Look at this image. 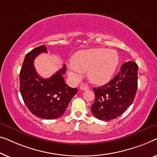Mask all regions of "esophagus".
Returning <instances> with one entry per match:
<instances>
[{
  "label": "esophagus",
  "mask_w": 157,
  "mask_h": 157,
  "mask_svg": "<svg viewBox=\"0 0 157 157\" xmlns=\"http://www.w3.org/2000/svg\"><path fill=\"white\" fill-rule=\"evenodd\" d=\"M79 88H80L81 90H83V91H84V90H87L89 89V87H88L87 85H84V84H82V85H80V87H79Z\"/></svg>",
  "instance_id": "obj_1"
}]
</instances>
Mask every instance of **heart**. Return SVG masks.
I'll use <instances>...</instances> for the list:
<instances>
[{"label":"heart","instance_id":"heart-1","mask_svg":"<svg viewBox=\"0 0 157 157\" xmlns=\"http://www.w3.org/2000/svg\"><path fill=\"white\" fill-rule=\"evenodd\" d=\"M120 63L117 52L105 48L79 50L73 55L68 75L73 79L80 78V72H87L91 82L97 85L107 83L111 79Z\"/></svg>","mask_w":157,"mask_h":157}]
</instances>
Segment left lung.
<instances>
[{"label": "left lung", "mask_w": 157, "mask_h": 157, "mask_svg": "<svg viewBox=\"0 0 157 157\" xmlns=\"http://www.w3.org/2000/svg\"><path fill=\"white\" fill-rule=\"evenodd\" d=\"M138 65L133 61L124 63L120 71L107 85L93 88L95 100L91 106L99 120H114L131 105L137 90Z\"/></svg>", "instance_id": "1"}]
</instances>
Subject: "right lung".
Returning <instances> with one entry per match:
<instances>
[{
	"instance_id": "add662e5",
	"label": "right lung",
	"mask_w": 157,
	"mask_h": 157,
	"mask_svg": "<svg viewBox=\"0 0 157 157\" xmlns=\"http://www.w3.org/2000/svg\"><path fill=\"white\" fill-rule=\"evenodd\" d=\"M45 45L39 46L26 55L20 72V91L28 109L37 117L54 120L62 116L77 92L65 82L63 75L66 66L50 78H42L34 67V59L47 52Z\"/></svg>"
}]
</instances>
